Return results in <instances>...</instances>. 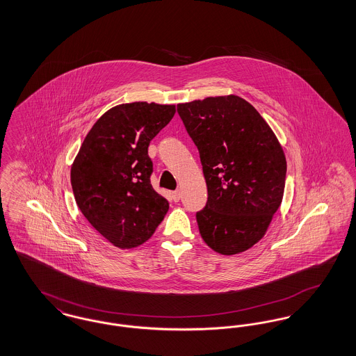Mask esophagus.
Returning a JSON list of instances; mask_svg holds the SVG:
<instances>
[{"instance_id":"esophagus-1","label":"esophagus","mask_w":356,"mask_h":356,"mask_svg":"<svg viewBox=\"0 0 356 356\" xmlns=\"http://www.w3.org/2000/svg\"><path fill=\"white\" fill-rule=\"evenodd\" d=\"M170 197H172V200H173L175 203H177L181 196H180V192H179V191H173V192L170 193Z\"/></svg>"}]
</instances>
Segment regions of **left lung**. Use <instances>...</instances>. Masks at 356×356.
<instances>
[{"instance_id":"obj_1","label":"left lung","mask_w":356,"mask_h":356,"mask_svg":"<svg viewBox=\"0 0 356 356\" xmlns=\"http://www.w3.org/2000/svg\"><path fill=\"white\" fill-rule=\"evenodd\" d=\"M200 153L208 200L196 213L200 235L221 254L247 251L266 235L279 209L287 161L267 121L229 95L179 104Z\"/></svg>"}]
</instances>
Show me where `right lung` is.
Here are the masks:
<instances>
[{"label":"right lung","instance_id":"1","mask_svg":"<svg viewBox=\"0 0 356 356\" xmlns=\"http://www.w3.org/2000/svg\"><path fill=\"white\" fill-rule=\"evenodd\" d=\"M175 112V105L145 102L111 108L95 122L72 164L77 207L115 247L145 243L170 209L151 184L148 147Z\"/></svg>","mask_w":356,"mask_h":356}]
</instances>
